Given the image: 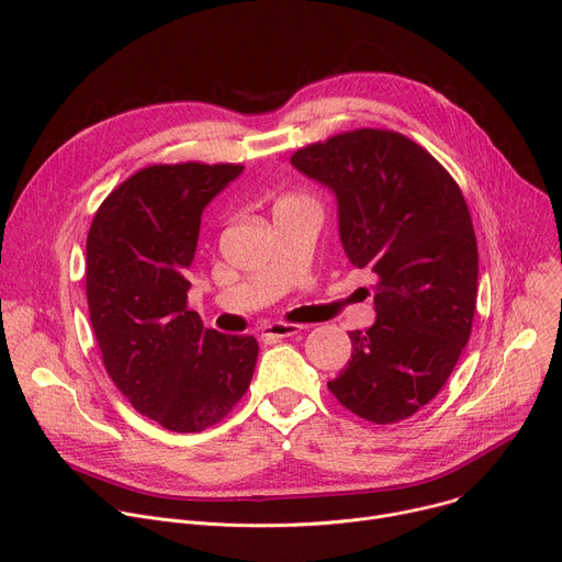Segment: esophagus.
I'll list each match as a JSON object with an SVG mask.
<instances>
[{
  "mask_svg": "<svg viewBox=\"0 0 562 562\" xmlns=\"http://www.w3.org/2000/svg\"><path fill=\"white\" fill-rule=\"evenodd\" d=\"M301 330H303V326H299V323L276 321V323H269V326L261 328V337H266V339H284V337L299 335Z\"/></svg>",
  "mask_w": 562,
  "mask_h": 562,
  "instance_id": "1",
  "label": "esophagus"
}]
</instances>
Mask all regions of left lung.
Wrapping results in <instances>:
<instances>
[{
  "instance_id": "left-lung-1",
  "label": "left lung",
  "mask_w": 562,
  "mask_h": 562,
  "mask_svg": "<svg viewBox=\"0 0 562 562\" xmlns=\"http://www.w3.org/2000/svg\"><path fill=\"white\" fill-rule=\"evenodd\" d=\"M337 198L346 257L378 282L375 323L348 333L335 398L373 424H396L445 387L476 312L479 246L464 195L430 153L390 130H356L291 157Z\"/></svg>"
}]
</instances>
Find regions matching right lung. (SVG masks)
<instances>
[{"mask_svg":"<svg viewBox=\"0 0 562 562\" xmlns=\"http://www.w3.org/2000/svg\"><path fill=\"white\" fill-rule=\"evenodd\" d=\"M239 164H155L113 189L86 241V299L102 362L166 430L218 424L250 387L257 339L206 330L187 310L200 216Z\"/></svg>","mask_w":562,"mask_h":562,"instance_id":"add662e5","label":"right lung"}]
</instances>
